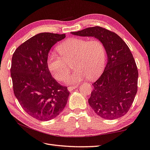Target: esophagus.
<instances>
[{
	"mask_svg": "<svg viewBox=\"0 0 150 150\" xmlns=\"http://www.w3.org/2000/svg\"><path fill=\"white\" fill-rule=\"evenodd\" d=\"M76 88H77V86H76V85H72V86H69L68 88V89L69 90V91H71L72 90L75 89Z\"/></svg>",
	"mask_w": 150,
	"mask_h": 150,
	"instance_id": "1",
	"label": "esophagus"
}]
</instances>
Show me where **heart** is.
<instances>
[{
    "mask_svg": "<svg viewBox=\"0 0 150 150\" xmlns=\"http://www.w3.org/2000/svg\"><path fill=\"white\" fill-rule=\"evenodd\" d=\"M57 50L60 55L54 52L48 54L47 66L52 75L58 81L65 79L71 64L75 70L66 79L67 83L78 82L86 78L95 79L105 67V47L98 39L70 38L59 45Z\"/></svg>",
    "mask_w": 150,
    "mask_h": 150,
    "instance_id": "b5f03b06",
    "label": "heart"
}]
</instances>
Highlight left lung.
<instances>
[{
  "label": "left lung",
  "instance_id": "1",
  "mask_svg": "<svg viewBox=\"0 0 150 150\" xmlns=\"http://www.w3.org/2000/svg\"><path fill=\"white\" fill-rule=\"evenodd\" d=\"M74 35L95 37L105 45L107 63L103 74L93 83L89 104L98 116L114 120L126 114L137 92L138 69L132 52L125 41L114 32L96 26Z\"/></svg>",
  "mask_w": 150,
  "mask_h": 150
}]
</instances>
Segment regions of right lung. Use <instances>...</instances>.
<instances>
[{
  "instance_id": "obj_1",
  "label": "right lung",
  "mask_w": 150,
  "mask_h": 150,
  "mask_svg": "<svg viewBox=\"0 0 150 150\" xmlns=\"http://www.w3.org/2000/svg\"><path fill=\"white\" fill-rule=\"evenodd\" d=\"M66 37L50 33L38 34L16 48L12 57L11 76L14 94L23 109L40 121L57 117L69 95L51 75L47 57L52 47Z\"/></svg>"
}]
</instances>
